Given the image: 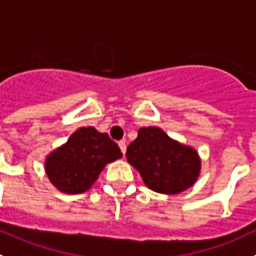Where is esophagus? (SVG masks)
<instances>
[{"label": "esophagus", "mask_w": 256, "mask_h": 256, "mask_svg": "<svg viewBox=\"0 0 256 256\" xmlns=\"http://www.w3.org/2000/svg\"><path fill=\"white\" fill-rule=\"evenodd\" d=\"M118 146L120 149H121V152H122V154L126 153V142H124V140H121V142H118Z\"/></svg>", "instance_id": "34e87169"}]
</instances>
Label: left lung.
Here are the masks:
<instances>
[{
    "label": "left lung",
    "instance_id": "8db88e82",
    "mask_svg": "<svg viewBox=\"0 0 256 256\" xmlns=\"http://www.w3.org/2000/svg\"><path fill=\"white\" fill-rule=\"evenodd\" d=\"M128 160L145 185L162 194H178L195 182L200 160L192 148L170 139L158 128H142L128 146Z\"/></svg>",
    "mask_w": 256,
    "mask_h": 256
}]
</instances>
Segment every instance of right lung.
Returning <instances> with one entry per match:
<instances>
[{"instance_id":"1","label":"right lung","mask_w":256,"mask_h":256,"mask_svg":"<svg viewBox=\"0 0 256 256\" xmlns=\"http://www.w3.org/2000/svg\"><path fill=\"white\" fill-rule=\"evenodd\" d=\"M121 156L118 145L107 134L98 132L94 128H82L48 156L46 171L58 190L80 194L96 182L107 163Z\"/></svg>"}]
</instances>
